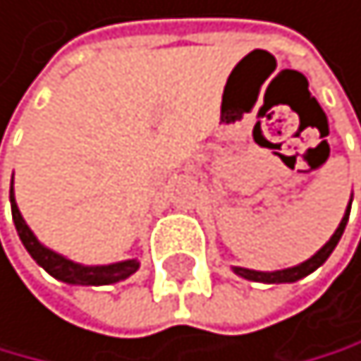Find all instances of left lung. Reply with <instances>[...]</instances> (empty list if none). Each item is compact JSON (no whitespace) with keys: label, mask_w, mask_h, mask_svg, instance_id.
Wrapping results in <instances>:
<instances>
[{"label":"left lung","mask_w":361,"mask_h":361,"mask_svg":"<svg viewBox=\"0 0 361 361\" xmlns=\"http://www.w3.org/2000/svg\"><path fill=\"white\" fill-rule=\"evenodd\" d=\"M350 202H348V209L343 214L341 224H338V228L334 230V235L329 237V242L322 246V249L316 255H311L309 260H304V262H300V265H295V267L276 269V271H255V269H246V267H233V271H235V274H240L242 279L258 281V283H293V281H300L304 276H309L311 271H316L322 265V262H325L329 255H332V251L336 249V244H338V240H341V235H343V230H345L348 216H350Z\"/></svg>","instance_id":"8db88e82"}]
</instances>
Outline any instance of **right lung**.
I'll use <instances>...</instances> for the list:
<instances>
[{
	"label": "right lung",
	"instance_id": "obj_1",
	"mask_svg": "<svg viewBox=\"0 0 361 361\" xmlns=\"http://www.w3.org/2000/svg\"><path fill=\"white\" fill-rule=\"evenodd\" d=\"M11 212H13V224L18 230L20 242L25 244V249L29 255L39 262V265L48 271L50 276L64 281V283H73V286H110L117 283V281H124L131 274H135L140 262L135 258L133 260H121V262H112V265H80V262H73L64 258L61 253L43 246L36 235L32 233V228L25 224L23 214H20L18 204H16V195H13V184H11Z\"/></svg>",
	"mask_w": 361,
	"mask_h": 361
}]
</instances>
